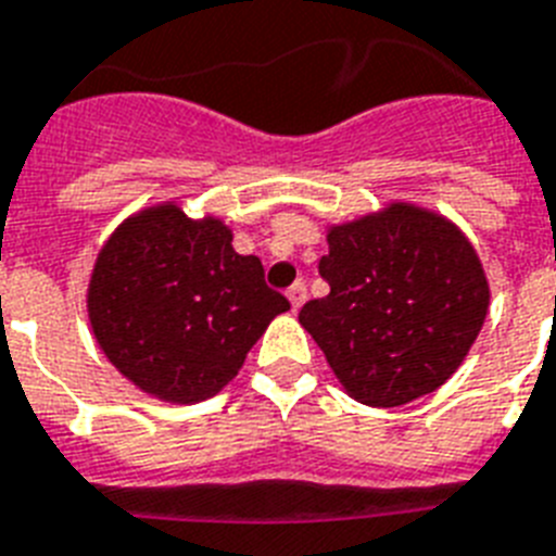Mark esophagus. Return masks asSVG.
<instances>
[{"instance_id":"esophagus-1","label":"esophagus","mask_w":556,"mask_h":556,"mask_svg":"<svg viewBox=\"0 0 556 556\" xmlns=\"http://www.w3.org/2000/svg\"><path fill=\"white\" fill-rule=\"evenodd\" d=\"M286 296H288V302H291V308L300 311L302 302H305V296H308V293H305V282H293V286L286 291Z\"/></svg>"}]
</instances>
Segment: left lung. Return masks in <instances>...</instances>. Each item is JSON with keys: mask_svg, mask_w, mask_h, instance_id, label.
<instances>
[{"mask_svg": "<svg viewBox=\"0 0 556 556\" xmlns=\"http://www.w3.org/2000/svg\"><path fill=\"white\" fill-rule=\"evenodd\" d=\"M319 274L328 296L302 305L342 391L396 408L454 377L489 314L491 288L471 239L414 202L325 228Z\"/></svg>", "mask_w": 556, "mask_h": 556, "instance_id": "obj_1", "label": "left lung"}]
</instances>
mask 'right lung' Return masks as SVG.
Listing matches in <instances>:
<instances>
[{
  "instance_id": "add662e5",
  "label": "right lung",
  "mask_w": 556,
  "mask_h": 556,
  "mask_svg": "<svg viewBox=\"0 0 556 556\" xmlns=\"http://www.w3.org/2000/svg\"><path fill=\"white\" fill-rule=\"evenodd\" d=\"M260 256L233 251L231 225L162 200L125 216L99 248L85 308L116 371L162 403L211 400L291 302L265 286Z\"/></svg>"
}]
</instances>
